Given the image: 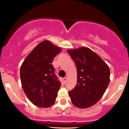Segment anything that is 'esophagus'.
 Instances as JSON below:
<instances>
[{
	"mask_svg": "<svg viewBox=\"0 0 129 129\" xmlns=\"http://www.w3.org/2000/svg\"><path fill=\"white\" fill-rule=\"evenodd\" d=\"M66 81H67V77H64V78H63V81L64 83L66 82Z\"/></svg>",
	"mask_w": 129,
	"mask_h": 129,
	"instance_id": "obj_1",
	"label": "esophagus"
}]
</instances>
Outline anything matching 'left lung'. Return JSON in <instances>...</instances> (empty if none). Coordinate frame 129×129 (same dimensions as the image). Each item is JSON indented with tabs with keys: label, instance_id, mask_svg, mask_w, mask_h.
<instances>
[{
	"label": "left lung",
	"instance_id": "obj_1",
	"mask_svg": "<svg viewBox=\"0 0 129 129\" xmlns=\"http://www.w3.org/2000/svg\"><path fill=\"white\" fill-rule=\"evenodd\" d=\"M76 65L77 84L68 93L74 105L88 108L97 103L110 81V70L103 60L90 49L81 47L68 50Z\"/></svg>",
	"mask_w": 129,
	"mask_h": 129
}]
</instances>
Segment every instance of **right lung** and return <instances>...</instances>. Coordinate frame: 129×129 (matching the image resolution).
I'll return each mask as SVG.
<instances>
[{
  "instance_id": "obj_1",
  "label": "right lung",
  "mask_w": 129,
  "mask_h": 129,
  "mask_svg": "<svg viewBox=\"0 0 129 129\" xmlns=\"http://www.w3.org/2000/svg\"><path fill=\"white\" fill-rule=\"evenodd\" d=\"M61 49L48 41L38 45L26 58L20 70L22 88L34 105L49 107L55 102L61 82L52 62Z\"/></svg>"
}]
</instances>
